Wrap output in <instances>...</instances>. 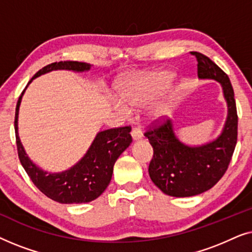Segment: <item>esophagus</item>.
Returning a JSON list of instances; mask_svg holds the SVG:
<instances>
[{
	"mask_svg": "<svg viewBox=\"0 0 252 252\" xmlns=\"http://www.w3.org/2000/svg\"><path fill=\"white\" fill-rule=\"evenodd\" d=\"M141 137H142V130H141L140 128H137V127H135V128H133V130H132V139L134 141H139Z\"/></svg>",
	"mask_w": 252,
	"mask_h": 252,
	"instance_id": "obj_1",
	"label": "esophagus"
}]
</instances>
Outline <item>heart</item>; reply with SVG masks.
<instances>
[{
	"mask_svg": "<svg viewBox=\"0 0 252 252\" xmlns=\"http://www.w3.org/2000/svg\"><path fill=\"white\" fill-rule=\"evenodd\" d=\"M172 82V73L168 71L144 72L130 75L119 82V98H113V105L123 116H129L132 110L149 105L148 116L153 123H160L173 112L174 96H159ZM158 99L156 100V98Z\"/></svg>",
	"mask_w": 252,
	"mask_h": 252,
	"instance_id": "1",
	"label": "heart"
}]
</instances>
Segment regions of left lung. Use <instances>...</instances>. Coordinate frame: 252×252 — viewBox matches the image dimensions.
<instances>
[{
  "mask_svg": "<svg viewBox=\"0 0 252 252\" xmlns=\"http://www.w3.org/2000/svg\"><path fill=\"white\" fill-rule=\"evenodd\" d=\"M191 54L198 63V79L215 80L221 86L227 116L219 135L202 144L182 142L170 120L144 134L154 149L149 165L151 181L173 197H190L211 189L225 174L237 140L236 104L228 75L209 57Z\"/></svg>",
  "mask_w": 252,
  "mask_h": 252,
  "instance_id": "8db88e82",
  "label": "left lung"
}]
</instances>
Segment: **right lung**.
<instances>
[{
  "label": "right lung",
  "mask_w": 252,
  "mask_h": 252,
  "mask_svg": "<svg viewBox=\"0 0 252 252\" xmlns=\"http://www.w3.org/2000/svg\"><path fill=\"white\" fill-rule=\"evenodd\" d=\"M93 65L81 62H60L47 65L31 79L16 106L15 130L17 149L23 167L31 180L47 197L62 204H81L94 201L105 190L112 178L113 165L132 143L130 127L101 130L96 134L86 154L74 165L62 172H48L33 163L26 154L18 133V116L23 96L34 79L51 71L65 70L82 73Z\"/></svg>",
  "instance_id": "1"
}]
</instances>
